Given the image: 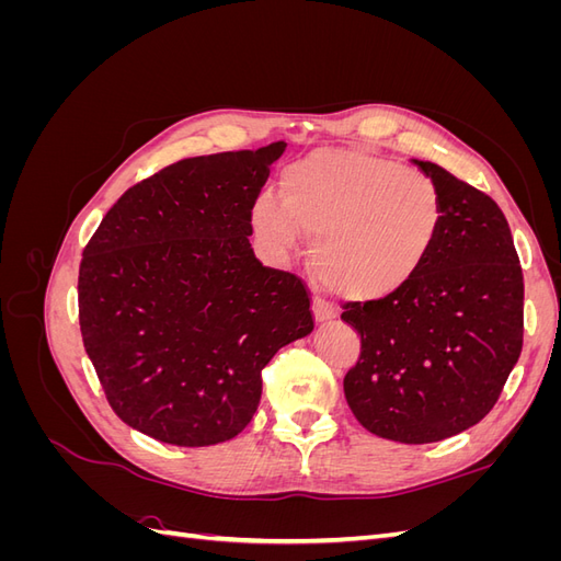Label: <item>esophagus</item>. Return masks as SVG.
Returning a JSON list of instances; mask_svg holds the SVG:
<instances>
[{"instance_id": "obj_1", "label": "esophagus", "mask_w": 561, "mask_h": 561, "mask_svg": "<svg viewBox=\"0 0 561 561\" xmlns=\"http://www.w3.org/2000/svg\"><path fill=\"white\" fill-rule=\"evenodd\" d=\"M313 318H316V322H330L336 318V309L328 299L316 297L313 299Z\"/></svg>"}]
</instances>
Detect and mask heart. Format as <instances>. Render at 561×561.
<instances>
[{"mask_svg":"<svg viewBox=\"0 0 561 561\" xmlns=\"http://www.w3.org/2000/svg\"><path fill=\"white\" fill-rule=\"evenodd\" d=\"M283 198L262 192L250 225L276 254L293 252L301 231L330 290L377 301L402 293L435 248L443 203L435 184L400 163L358 149H318L280 175Z\"/></svg>","mask_w":561,"mask_h":561,"instance_id":"obj_1","label":"heart"}]
</instances>
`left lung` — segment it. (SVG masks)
I'll return each instance as SVG.
<instances>
[{
  "mask_svg": "<svg viewBox=\"0 0 561 561\" xmlns=\"http://www.w3.org/2000/svg\"><path fill=\"white\" fill-rule=\"evenodd\" d=\"M443 225L402 293L346 304L360 358L344 377L353 416L379 437L428 445L468 431L496 404L522 353L524 280L513 233L486 194L416 161Z\"/></svg>",
  "mask_w": 561,
  "mask_h": 561,
  "instance_id": "obj_1",
  "label": "left lung"
}]
</instances>
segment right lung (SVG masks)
I'll list each match as a JSON object with an SVG mask.
<instances>
[{
	"label": "right lung",
	"instance_id": "1",
	"mask_svg": "<svg viewBox=\"0 0 561 561\" xmlns=\"http://www.w3.org/2000/svg\"><path fill=\"white\" fill-rule=\"evenodd\" d=\"M285 142L184 159L130 186L79 266L83 348L112 410L175 447L252 421L262 369L313 332L304 283L262 266L250 208Z\"/></svg>",
	"mask_w": 561,
	"mask_h": 561
}]
</instances>
